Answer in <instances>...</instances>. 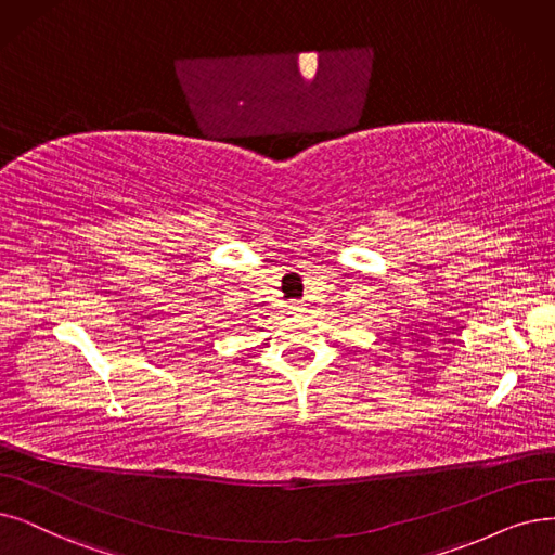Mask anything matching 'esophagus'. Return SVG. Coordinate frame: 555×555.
<instances>
[{
    "label": "esophagus",
    "instance_id": "esophagus-1",
    "mask_svg": "<svg viewBox=\"0 0 555 555\" xmlns=\"http://www.w3.org/2000/svg\"><path fill=\"white\" fill-rule=\"evenodd\" d=\"M289 312L300 317V314H305V305L300 300H294V302H289Z\"/></svg>",
    "mask_w": 555,
    "mask_h": 555
}]
</instances>
